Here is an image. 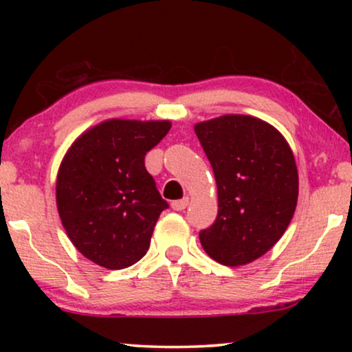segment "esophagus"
<instances>
[{
    "label": "esophagus",
    "instance_id": "esophagus-1",
    "mask_svg": "<svg viewBox=\"0 0 352 352\" xmlns=\"http://www.w3.org/2000/svg\"><path fill=\"white\" fill-rule=\"evenodd\" d=\"M187 205H189V199H187V197H184V199H181V200H175V201H171V208H173V210H176V211H182V210H186V208H187Z\"/></svg>",
    "mask_w": 352,
    "mask_h": 352
}]
</instances>
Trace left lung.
<instances>
[{
    "mask_svg": "<svg viewBox=\"0 0 352 352\" xmlns=\"http://www.w3.org/2000/svg\"><path fill=\"white\" fill-rule=\"evenodd\" d=\"M213 168L218 216L200 230L210 258L243 266L278 242L293 218L298 171L290 146L276 128L247 115H224L195 124Z\"/></svg>",
    "mask_w": 352,
    "mask_h": 352,
    "instance_id": "1",
    "label": "left lung"
}]
</instances>
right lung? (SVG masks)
<instances>
[{
  "label": "right lung",
  "instance_id": "1",
  "mask_svg": "<svg viewBox=\"0 0 352 352\" xmlns=\"http://www.w3.org/2000/svg\"><path fill=\"white\" fill-rule=\"evenodd\" d=\"M170 122L109 120L76 139L62 160L56 199L76 250L107 269L147 253L158 216L168 208L144 165Z\"/></svg>",
  "mask_w": 352,
  "mask_h": 352
}]
</instances>
